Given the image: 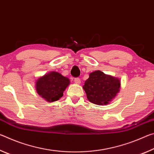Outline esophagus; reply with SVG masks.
<instances>
[{
	"instance_id": "1",
	"label": "esophagus",
	"mask_w": 154,
	"mask_h": 154,
	"mask_svg": "<svg viewBox=\"0 0 154 154\" xmlns=\"http://www.w3.org/2000/svg\"><path fill=\"white\" fill-rule=\"evenodd\" d=\"M74 82H75V83H77V84H80V83H81V79H79V77L75 78Z\"/></svg>"
}]
</instances>
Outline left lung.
Segmentation results:
<instances>
[{
  "label": "left lung",
  "mask_w": 154,
  "mask_h": 154,
  "mask_svg": "<svg viewBox=\"0 0 154 154\" xmlns=\"http://www.w3.org/2000/svg\"><path fill=\"white\" fill-rule=\"evenodd\" d=\"M121 86L118 78L100 71L91 72L83 86L90 102L98 105H107L116 97Z\"/></svg>",
  "instance_id": "1"
}]
</instances>
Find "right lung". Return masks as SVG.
Returning a JSON list of instances; mask_svg holds the SVG:
<instances>
[{
	"label": "right lung",
	"mask_w": 154,
	"mask_h": 154,
	"mask_svg": "<svg viewBox=\"0 0 154 154\" xmlns=\"http://www.w3.org/2000/svg\"><path fill=\"white\" fill-rule=\"evenodd\" d=\"M70 84L69 78L58 72L52 71L36 80L35 88L37 93L48 102H54L63 96L65 89Z\"/></svg>",
	"instance_id": "right-lung-1"
}]
</instances>
